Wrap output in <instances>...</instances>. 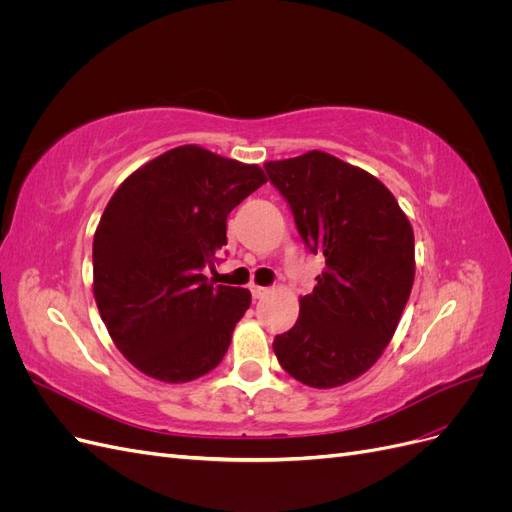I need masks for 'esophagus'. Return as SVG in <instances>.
Returning a JSON list of instances; mask_svg holds the SVG:
<instances>
[{
	"label": "esophagus",
	"mask_w": 512,
	"mask_h": 512,
	"mask_svg": "<svg viewBox=\"0 0 512 512\" xmlns=\"http://www.w3.org/2000/svg\"><path fill=\"white\" fill-rule=\"evenodd\" d=\"M250 290H252V297H254V299H262V297H267V294H269V288L258 286V284H252Z\"/></svg>",
	"instance_id": "esophagus-1"
}]
</instances>
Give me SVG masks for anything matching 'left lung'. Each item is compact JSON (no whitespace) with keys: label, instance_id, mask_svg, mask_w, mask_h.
Instances as JSON below:
<instances>
[{"label":"left lung","instance_id":"obj_1","mask_svg":"<svg viewBox=\"0 0 512 512\" xmlns=\"http://www.w3.org/2000/svg\"><path fill=\"white\" fill-rule=\"evenodd\" d=\"M265 170L327 265L273 352L294 380L335 389L363 376L395 335L414 284V230L382 181L331 153L314 149Z\"/></svg>","mask_w":512,"mask_h":512}]
</instances>
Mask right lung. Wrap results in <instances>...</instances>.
I'll list each match as a JSON object with an SVG mask.
<instances>
[{"mask_svg":"<svg viewBox=\"0 0 512 512\" xmlns=\"http://www.w3.org/2000/svg\"><path fill=\"white\" fill-rule=\"evenodd\" d=\"M267 183L258 164L181 145L149 160L108 200L94 235V297L119 352L145 376L183 384L220 365L252 303L203 273L226 218Z\"/></svg>","mask_w":512,"mask_h":512,"instance_id":"right-lung-1","label":"right lung"}]
</instances>
